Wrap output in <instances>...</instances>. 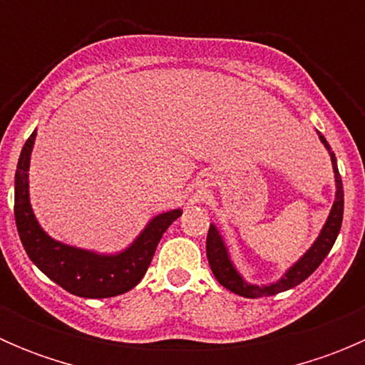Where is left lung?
<instances>
[{"label":"left lung","instance_id":"obj_1","mask_svg":"<svg viewBox=\"0 0 365 365\" xmlns=\"http://www.w3.org/2000/svg\"><path fill=\"white\" fill-rule=\"evenodd\" d=\"M319 139L325 145V148L329 150L330 159H332L334 173H336V201H334L332 210H330L329 220H327L325 227L322 230V235L318 237V240L314 242L311 249L304 254L300 261L297 264H293L288 272H286L284 277L279 282L270 286H252L247 284L244 279L240 277L237 270H235L233 263L230 261V256H227L226 245H224L222 238H220L219 231L215 230L213 224H210L208 237H206V257H208L210 268H212L213 275H215L217 281L227 288L230 292L237 293V295L245 297V298H259V297H272L277 295V293L286 292V289H292L295 286L304 282L316 268L322 264V261L325 259L327 254L330 252L332 245L336 244V238L339 235L341 224H342V210H344V190H342V180L339 175V169H337L336 155H334L332 148L327 143V139L319 134Z\"/></svg>","mask_w":365,"mask_h":365}]
</instances>
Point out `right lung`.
<instances>
[{
  "label": "right lung",
  "mask_w": 365,
  "mask_h": 365,
  "mask_svg": "<svg viewBox=\"0 0 365 365\" xmlns=\"http://www.w3.org/2000/svg\"><path fill=\"white\" fill-rule=\"evenodd\" d=\"M35 135L36 132L29 135L17 162L14 197L17 231L26 254L51 281L76 297L109 298L127 293L139 284L152 263L162 235L182 212L173 210L157 215L150 220L138 240L116 256H98L53 240L38 226L29 206L28 169Z\"/></svg>",
  "instance_id": "right-lung-1"
}]
</instances>
